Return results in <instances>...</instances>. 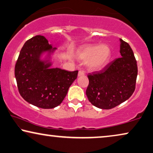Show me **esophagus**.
Masks as SVG:
<instances>
[{
    "label": "esophagus",
    "instance_id": "obj_1",
    "mask_svg": "<svg viewBox=\"0 0 153 153\" xmlns=\"http://www.w3.org/2000/svg\"><path fill=\"white\" fill-rule=\"evenodd\" d=\"M85 75V72L83 70H79V73H78V76H84Z\"/></svg>",
    "mask_w": 153,
    "mask_h": 153
}]
</instances>
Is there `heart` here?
<instances>
[{"mask_svg":"<svg viewBox=\"0 0 153 153\" xmlns=\"http://www.w3.org/2000/svg\"><path fill=\"white\" fill-rule=\"evenodd\" d=\"M111 56L110 48L106 45H92L86 44L82 45L76 52V56L81 61H88V65L92 70L102 68Z\"/></svg>","mask_w":153,"mask_h":153,"instance_id":"b5f03b06","label":"heart"}]
</instances>
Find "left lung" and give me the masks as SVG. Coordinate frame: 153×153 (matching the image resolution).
Returning <instances> with one entry per match:
<instances>
[{
  "instance_id": "1",
  "label": "left lung",
  "mask_w": 153,
  "mask_h": 153,
  "mask_svg": "<svg viewBox=\"0 0 153 153\" xmlns=\"http://www.w3.org/2000/svg\"><path fill=\"white\" fill-rule=\"evenodd\" d=\"M121 57L103 70L88 75L86 90L88 100L101 109H112L130 98L135 90L137 64L133 51L128 43L120 39Z\"/></svg>"
}]
</instances>
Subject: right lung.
Returning <instances> with one entry per match:
<instances>
[{"label":"right lung","mask_w":153,"mask_h":153,"mask_svg":"<svg viewBox=\"0 0 153 153\" xmlns=\"http://www.w3.org/2000/svg\"><path fill=\"white\" fill-rule=\"evenodd\" d=\"M55 49L43 36L37 35L25 42L15 65L21 96L27 102L43 109L60 105L78 74V70L50 68V63L40 60L42 53Z\"/></svg>","instance_id":"obj_1"}]
</instances>
